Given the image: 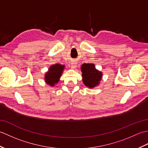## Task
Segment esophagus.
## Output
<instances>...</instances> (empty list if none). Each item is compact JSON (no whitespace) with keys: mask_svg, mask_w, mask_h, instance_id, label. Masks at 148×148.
I'll return each instance as SVG.
<instances>
[{"mask_svg":"<svg viewBox=\"0 0 148 148\" xmlns=\"http://www.w3.org/2000/svg\"><path fill=\"white\" fill-rule=\"evenodd\" d=\"M71 67H72V69H74V68L76 67V62H72L71 63Z\"/></svg>","mask_w":148,"mask_h":148,"instance_id":"1","label":"esophagus"}]
</instances>
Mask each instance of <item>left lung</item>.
<instances>
[{"mask_svg": "<svg viewBox=\"0 0 148 148\" xmlns=\"http://www.w3.org/2000/svg\"><path fill=\"white\" fill-rule=\"evenodd\" d=\"M83 81L87 87L93 88L98 85L102 78V72L95 69L93 64H84L81 66Z\"/></svg>", "mask_w": 148, "mask_h": 148, "instance_id": "1", "label": "left lung"}]
</instances>
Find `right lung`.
<instances>
[{"instance_id": "1", "label": "right lung", "mask_w": 148, "mask_h": 148, "mask_svg": "<svg viewBox=\"0 0 148 148\" xmlns=\"http://www.w3.org/2000/svg\"><path fill=\"white\" fill-rule=\"evenodd\" d=\"M64 69V65L60 64L53 65L45 74V81L49 85L53 86L59 81V78Z\"/></svg>"}]
</instances>
